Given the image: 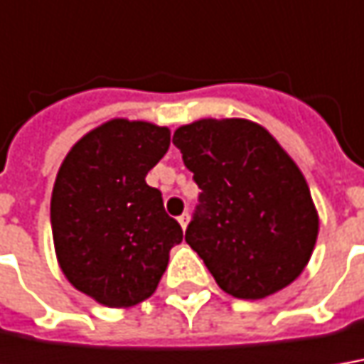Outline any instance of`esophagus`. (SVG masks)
<instances>
[{
    "label": "esophagus",
    "mask_w": 364,
    "mask_h": 364,
    "mask_svg": "<svg viewBox=\"0 0 364 364\" xmlns=\"http://www.w3.org/2000/svg\"><path fill=\"white\" fill-rule=\"evenodd\" d=\"M177 221L181 225L183 229H187V223H189V213H183L181 217H177Z\"/></svg>",
    "instance_id": "esophagus-1"
}]
</instances>
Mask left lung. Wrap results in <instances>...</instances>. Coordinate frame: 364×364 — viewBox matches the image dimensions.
Masks as SVG:
<instances>
[{"label": "left lung", "instance_id": "8db88e82", "mask_svg": "<svg viewBox=\"0 0 364 364\" xmlns=\"http://www.w3.org/2000/svg\"><path fill=\"white\" fill-rule=\"evenodd\" d=\"M173 143L201 189L185 241L217 285L237 299H263L291 285L318 233L295 161L247 119L195 121L175 131Z\"/></svg>", "mask_w": 364, "mask_h": 364}]
</instances>
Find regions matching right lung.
Wrapping results in <instances>:
<instances>
[{
	"label": "right lung",
	"instance_id": "obj_1",
	"mask_svg": "<svg viewBox=\"0 0 364 364\" xmlns=\"http://www.w3.org/2000/svg\"><path fill=\"white\" fill-rule=\"evenodd\" d=\"M171 133L145 121L113 119L71 147L51 195V231L63 275L105 306H133L155 293L183 241L147 173Z\"/></svg>",
	"mask_w": 364,
	"mask_h": 364
}]
</instances>
